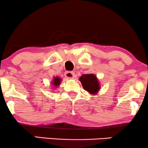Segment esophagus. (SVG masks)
Instances as JSON below:
<instances>
[{"label": "esophagus", "mask_w": 148, "mask_h": 148, "mask_svg": "<svg viewBox=\"0 0 148 148\" xmlns=\"http://www.w3.org/2000/svg\"><path fill=\"white\" fill-rule=\"evenodd\" d=\"M64 75H65L66 78L69 79H73V78H74L75 73H74V72L68 71V72H66V73H65V74H64Z\"/></svg>", "instance_id": "1"}]
</instances>
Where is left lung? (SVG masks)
Wrapping results in <instances>:
<instances>
[{"label": "left lung", "instance_id": "left-lung-1", "mask_svg": "<svg viewBox=\"0 0 148 148\" xmlns=\"http://www.w3.org/2000/svg\"><path fill=\"white\" fill-rule=\"evenodd\" d=\"M79 80L86 91L92 95H96L100 90V85L96 75L84 74L80 77Z\"/></svg>", "mask_w": 148, "mask_h": 148}]
</instances>
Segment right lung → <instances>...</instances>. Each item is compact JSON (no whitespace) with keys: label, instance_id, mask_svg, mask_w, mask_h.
Masks as SVG:
<instances>
[{"label":"right lung","instance_id":"right-lung-1","mask_svg":"<svg viewBox=\"0 0 148 148\" xmlns=\"http://www.w3.org/2000/svg\"><path fill=\"white\" fill-rule=\"evenodd\" d=\"M62 82V79L60 77H54L53 78V80L52 81L51 85H52V88H56L60 85V83Z\"/></svg>","mask_w":148,"mask_h":148}]
</instances>
